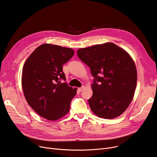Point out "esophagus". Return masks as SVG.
<instances>
[{"instance_id": "obj_1", "label": "esophagus", "mask_w": 157, "mask_h": 157, "mask_svg": "<svg viewBox=\"0 0 157 157\" xmlns=\"http://www.w3.org/2000/svg\"><path fill=\"white\" fill-rule=\"evenodd\" d=\"M84 89H85V86H82V87H79V88H78V90L79 91V92H82L83 90H84Z\"/></svg>"}]
</instances>
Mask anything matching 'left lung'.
<instances>
[{"mask_svg":"<svg viewBox=\"0 0 157 157\" xmlns=\"http://www.w3.org/2000/svg\"><path fill=\"white\" fill-rule=\"evenodd\" d=\"M78 57L90 68L94 77L89 103L98 117L112 119L131 103L137 82L135 62L124 49L112 43L78 50Z\"/></svg>","mask_w":157,"mask_h":157,"instance_id":"8db88e82","label":"left lung"}]
</instances>
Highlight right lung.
I'll use <instances>...</instances> for the list:
<instances>
[{
  "label": "right lung",
  "instance_id": "add662e5",
  "mask_svg": "<svg viewBox=\"0 0 157 157\" xmlns=\"http://www.w3.org/2000/svg\"><path fill=\"white\" fill-rule=\"evenodd\" d=\"M74 54L72 48L43 44L28 57L22 68V86L28 103L40 117L56 120L68 113L76 89L69 86L63 65Z\"/></svg>",
  "mask_w": 157,
  "mask_h": 157
}]
</instances>
